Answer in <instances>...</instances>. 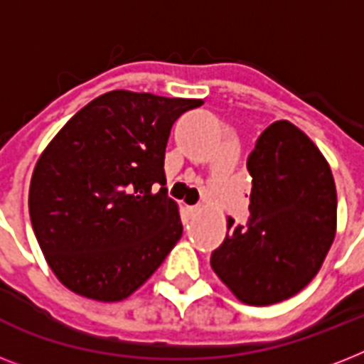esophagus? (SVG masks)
<instances>
[{
	"mask_svg": "<svg viewBox=\"0 0 364 364\" xmlns=\"http://www.w3.org/2000/svg\"><path fill=\"white\" fill-rule=\"evenodd\" d=\"M202 210H204V208H202V205H191V208H188V213H191V215L193 217H196V215H200V213H202Z\"/></svg>",
	"mask_w": 364,
	"mask_h": 364,
	"instance_id": "esophagus-1",
	"label": "esophagus"
}]
</instances>
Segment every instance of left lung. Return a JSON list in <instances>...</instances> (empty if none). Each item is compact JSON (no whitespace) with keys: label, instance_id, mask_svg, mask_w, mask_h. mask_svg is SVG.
Masks as SVG:
<instances>
[{"label":"left lung","instance_id":"left-lung-1","mask_svg":"<svg viewBox=\"0 0 364 364\" xmlns=\"http://www.w3.org/2000/svg\"><path fill=\"white\" fill-rule=\"evenodd\" d=\"M247 171L249 221L234 227L228 219L211 268L245 304H276L321 268L336 234V187L321 151L289 121L260 134Z\"/></svg>","mask_w":364,"mask_h":364}]
</instances>
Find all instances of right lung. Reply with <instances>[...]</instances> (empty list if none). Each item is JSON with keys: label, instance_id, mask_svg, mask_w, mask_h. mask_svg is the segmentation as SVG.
<instances>
[{"label": "right lung", "instance_id": "right-lung-1", "mask_svg": "<svg viewBox=\"0 0 364 364\" xmlns=\"http://www.w3.org/2000/svg\"><path fill=\"white\" fill-rule=\"evenodd\" d=\"M200 105L113 90L71 117L43 151L30 183L31 227L70 291L126 299L181 238L164 154L173 122Z\"/></svg>", "mask_w": 364, "mask_h": 364}]
</instances>
